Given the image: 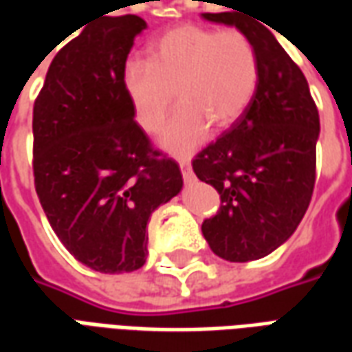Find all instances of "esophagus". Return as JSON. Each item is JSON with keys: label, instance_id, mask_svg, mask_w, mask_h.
Wrapping results in <instances>:
<instances>
[{"label": "esophagus", "instance_id": "34e87169", "mask_svg": "<svg viewBox=\"0 0 352 352\" xmlns=\"http://www.w3.org/2000/svg\"><path fill=\"white\" fill-rule=\"evenodd\" d=\"M179 166H181V173H183L184 183H194V179H196V177H194V171H192L190 162L181 158V160H179Z\"/></svg>", "mask_w": 352, "mask_h": 352}]
</instances>
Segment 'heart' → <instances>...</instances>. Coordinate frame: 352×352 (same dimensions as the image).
Segmentation results:
<instances>
[{
	"label": "heart",
	"mask_w": 352,
	"mask_h": 352,
	"mask_svg": "<svg viewBox=\"0 0 352 352\" xmlns=\"http://www.w3.org/2000/svg\"><path fill=\"white\" fill-rule=\"evenodd\" d=\"M260 80L258 52L251 37L236 30L179 26L156 39L151 60L128 58L122 88L135 122L156 133L173 101L181 107L162 130L158 143L171 154L198 148L214 128H228L251 105Z\"/></svg>",
	"instance_id": "b5f03b06"
}]
</instances>
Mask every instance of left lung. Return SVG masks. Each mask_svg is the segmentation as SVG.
Instances as JSON below:
<instances>
[{
	"mask_svg": "<svg viewBox=\"0 0 352 352\" xmlns=\"http://www.w3.org/2000/svg\"><path fill=\"white\" fill-rule=\"evenodd\" d=\"M251 37L260 80L232 130L194 158L199 181L221 194V211L201 224L211 251L228 262L264 258L294 234L315 186L320 120L302 69L262 20L241 12H204Z\"/></svg>",
	"mask_w": 352,
	"mask_h": 352,
	"instance_id": "left-lung-1",
	"label": "left lung"
}]
</instances>
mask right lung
Instances as JSON below:
<instances>
[{
  "mask_svg": "<svg viewBox=\"0 0 352 352\" xmlns=\"http://www.w3.org/2000/svg\"><path fill=\"white\" fill-rule=\"evenodd\" d=\"M135 14L94 20L58 52L34 105V175L58 239L100 273L146 262L154 209L183 190L175 160L151 148L122 88Z\"/></svg>",
  "mask_w": 352,
  "mask_h": 352,
  "instance_id": "right-lung-1",
  "label": "right lung"
}]
</instances>
